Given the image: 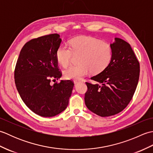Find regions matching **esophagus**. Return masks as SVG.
I'll return each instance as SVG.
<instances>
[{"label": "esophagus", "mask_w": 153, "mask_h": 153, "mask_svg": "<svg viewBox=\"0 0 153 153\" xmlns=\"http://www.w3.org/2000/svg\"><path fill=\"white\" fill-rule=\"evenodd\" d=\"M74 83H79V82H80L79 81H76V80H74Z\"/></svg>", "instance_id": "obj_1"}]
</instances>
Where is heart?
<instances>
[{
  "instance_id": "1",
  "label": "heart",
  "mask_w": 153,
  "mask_h": 153,
  "mask_svg": "<svg viewBox=\"0 0 153 153\" xmlns=\"http://www.w3.org/2000/svg\"><path fill=\"white\" fill-rule=\"evenodd\" d=\"M74 56H79V64L71 66L64 71L68 79L80 80L91 71L99 74L105 69L112 56V48L106 42L89 36L75 37L70 41V47L61 45L56 51V58L62 66L66 67Z\"/></svg>"
}]
</instances>
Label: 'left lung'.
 <instances>
[{"label":"left lung","instance_id":"1","mask_svg":"<svg viewBox=\"0 0 153 153\" xmlns=\"http://www.w3.org/2000/svg\"><path fill=\"white\" fill-rule=\"evenodd\" d=\"M111 60L105 70L91 79L99 83L85 82V105L102 117L115 115L124 109L137 88L140 66L130 45L115 38Z\"/></svg>","mask_w":153,"mask_h":153}]
</instances>
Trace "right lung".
Masks as SVG:
<instances>
[{
    "instance_id": "right-lung-1",
    "label": "right lung",
    "mask_w": 153,
    "mask_h": 153,
    "mask_svg": "<svg viewBox=\"0 0 153 153\" xmlns=\"http://www.w3.org/2000/svg\"><path fill=\"white\" fill-rule=\"evenodd\" d=\"M62 39L57 33L33 39L23 47L14 70L16 87L23 101L31 111L53 117L66 108L74 83L61 80L56 51Z\"/></svg>"
}]
</instances>
